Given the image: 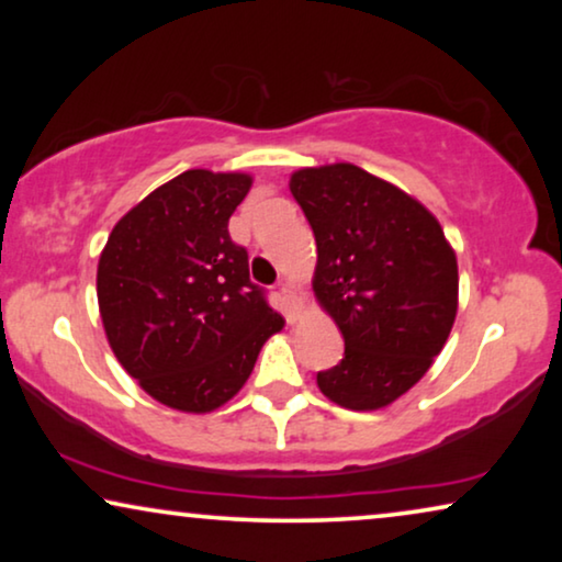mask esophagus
Masks as SVG:
<instances>
[{"label": "esophagus", "instance_id": "obj_1", "mask_svg": "<svg viewBox=\"0 0 562 562\" xmlns=\"http://www.w3.org/2000/svg\"><path fill=\"white\" fill-rule=\"evenodd\" d=\"M279 296L283 302V310H286V317L289 319H296L299 317V310H302V299L296 296V289L291 286L289 281L279 283Z\"/></svg>", "mask_w": 562, "mask_h": 562}]
</instances>
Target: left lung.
Returning a JSON list of instances; mask_svg holds the SVG:
<instances>
[{
  "label": "left lung",
  "mask_w": 562,
  "mask_h": 562,
  "mask_svg": "<svg viewBox=\"0 0 562 562\" xmlns=\"http://www.w3.org/2000/svg\"><path fill=\"white\" fill-rule=\"evenodd\" d=\"M289 187L317 243L314 291L345 340L342 360L317 373V386L348 409H381L448 340L456 252L417 199L352 164L302 168Z\"/></svg>",
  "instance_id": "left-lung-1"
}]
</instances>
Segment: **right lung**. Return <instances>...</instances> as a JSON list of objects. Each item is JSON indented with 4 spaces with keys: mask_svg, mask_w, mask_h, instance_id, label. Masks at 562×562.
<instances>
[{
    "mask_svg": "<svg viewBox=\"0 0 562 562\" xmlns=\"http://www.w3.org/2000/svg\"><path fill=\"white\" fill-rule=\"evenodd\" d=\"M248 189L245 173L183 171L114 225L99 258V314L114 356L179 412L229 402L283 327L227 229Z\"/></svg>",
    "mask_w": 562,
    "mask_h": 562,
    "instance_id": "obj_1",
    "label": "right lung"
}]
</instances>
